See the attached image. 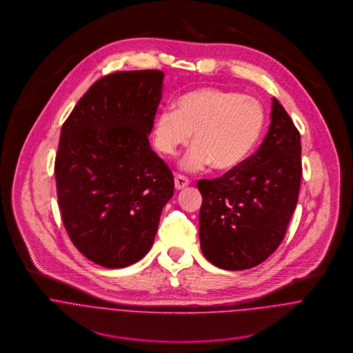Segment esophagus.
I'll use <instances>...</instances> for the list:
<instances>
[{"instance_id": "obj_1", "label": "esophagus", "mask_w": 353, "mask_h": 353, "mask_svg": "<svg viewBox=\"0 0 353 353\" xmlns=\"http://www.w3.org/2000/svg\"><path fill=\"white\" fill-rule=\"evenodd\" d=\"M189 183H190V181H189L188 176H185V175H176L175 176V189L176 190H181V189L186 188Z\"/></svg>"}]
</instances>
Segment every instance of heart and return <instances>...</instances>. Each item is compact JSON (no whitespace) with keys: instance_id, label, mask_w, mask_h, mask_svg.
Returning a JSON list of instances; mask_svg holds the SVG:
<instances>
[{"instance_id":"b5f03b06","label":"heart","mask_w":353,"mask_h":353,"mask_svg":"<svg viewBox=\"0 0 353 353\" xmlns=\"http://www.w3.org/2000/svg\"><path fill=\"white\" fill-rule=\"evenodd\" d=\"M265 125L259 101L217 88H197L178 98L174 108L163 110L154 119V143L172 156L192 141L194 147L183 160L188 171L212 164L216 171L238 168L254 151Z\"/></svg>"}]
</instances>
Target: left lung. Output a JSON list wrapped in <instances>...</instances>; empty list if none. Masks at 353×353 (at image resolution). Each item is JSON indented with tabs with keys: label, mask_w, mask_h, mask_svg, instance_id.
<instances>
[{
	"label": "left lung",
	"mask_w": 353,
	"mask_h": 353,
	"mask_svg": "<svg viewBox=\"0 0 353 353\" xmlns=\"http://www.w3.org/2000/svg\"><path fill=\"white\" fill-rule=\"evenodd\" d=\"M270 117L268 134L252 156L223 176L197 183L202 254L225 270L250 269L273 254L298 203L301 134L276 98Z\"/></svg>",
	"instance_id": "obj_1"
}]
</instances>
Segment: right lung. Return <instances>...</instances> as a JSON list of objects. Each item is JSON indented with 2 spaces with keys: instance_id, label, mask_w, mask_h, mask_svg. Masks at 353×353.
<instances>
[{
  "instance_id": "add662e5",
  "label": "right lung",
  "mask_w": 353,
  "mask_h": 353,
  "mask_svg": "<svg viewBox=\"0 0 353 353\" xmlns=\"http://www.w3.org/2000/svg\"><path fill=\"white\" fill-rule=\"evenodd\" d=\"M163 77L160 70L101 77L61 129L54 174L62 223L76 249L108 269L151 250L174 194L172 172L148 140Z\"/></svg>"
}]
</instances>
